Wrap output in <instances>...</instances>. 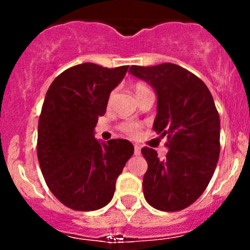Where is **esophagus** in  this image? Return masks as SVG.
I'll return each mask as SVG.
<instances>
[{
    "instance_id": "34e87169",
    "label": "esophagus",
    "mask_w": 250,
    "mask_h": 250,
    "mask_svg": "<svg viewBox=\"0 0 250 250\" xmlns=\"http://www.w3.org/2000/svg\"><path fill=\"white\" fill-rule=\"evenodd\" d=\"M141 153V147L139 145H134V155L139 156Z\"/></svg>"
}]
</instances>
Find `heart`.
Instances as JSON below:
<instances>
[{
	"mask_svg": "<svg viewBox=\"0 0 250 250\" xmlns=\"http://www.w3.org/2000/svg\"><path fill=\"white\" fill-rule=\"evenodd\" d=\"M150 88L147 87L146 84H144V83H137V84L134 85V92H135V95H140L143 94V93H146V92H150ZM113 94H115V92H112L110 94V100L112 99ZM118 129L121 130L122 133H125V135H128L129 138H137L138 135L140 134V129H141V125L140 123L135 122V121H127V122H122L120 125H118Z\"/></svg>",
	"mask_w": 250,
	"mask_h": 250,
	"instance_id": "1",
	"label": "heart"
}]
</instances>
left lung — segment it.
I'll list each match as a JSON object with an SVG mask.
<instances>
[{"label": "left lung", "mask_w": 250, "mask_h": 250, "mask_svg": "<svg viewBox=\"0 0 250 250\" xmlns=\"http://www.w3.org/2000/svg\"><path fill=\"white\" fill-rule=\"evenodd\" d=\"M129 72L155 88L153 130L167 138L169 148L165 160L153 148H141L147 162L146 202L163 211L188 208L208 186L220 153V118L213 97L201 78L172 62L133 65Z\"/></svg>", "instance_id": "8db88e82"}]
</instances>
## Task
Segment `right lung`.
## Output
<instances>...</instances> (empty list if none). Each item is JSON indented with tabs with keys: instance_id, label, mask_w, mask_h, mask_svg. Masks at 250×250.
I'll return each instance as SVG.
<instances>
[{
	"instance_id": "right-lung-1",
	"label": "right lung",
	"mask_w": 250,
	"mask_h": 250,
	"mask_svg": "<svg viewBox=\"0 0 250 250\" xmlns=\"http://www.w3.org/2000/svg\"><path fill=\"white\" fill-rule=\"evenodd\" d=\"M128 65L83 62L69 67L48 88L37 135V157L50 192L67 208L89 211L112 200L116 180L134 152L132 143L94 138L110 93Z\"/></svg>"
}]
</instances>
